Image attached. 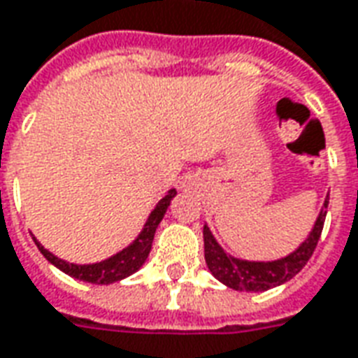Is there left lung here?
<instances>
[{
    "instance_id": "8db88e82",
    "label": "left lung",
    "mask_w": 358,
    "mask_h": 358,
    "mask_svg": "<svg viewBox=\"0 0 358 358\" xmlns=\"http://www.w3.org/2000/svg\"><path fill=\"white\" fill-rule=\"evenodd\" d=\"M328 199H330V195H326L322 209L313 224V230L308 232L305 240L301 241L299 248L276 261H245V259H238V257L226 253L224 249L220 248V243L215 240L209 226L205 224L203 226L205 263L209 266L210 274L217 278L218 282H222L236 292H266L270 287L285 284L295 274H299L313 255L316 243L320 240V234H322Z\"/></svg>"
}]
</instances>
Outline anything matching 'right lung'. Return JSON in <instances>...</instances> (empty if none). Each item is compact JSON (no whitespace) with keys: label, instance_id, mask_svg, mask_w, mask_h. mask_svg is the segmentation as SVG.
<instances>
[{"label":"right lung","instance_id":"right-lung-1","mask_svg":"<svg viewBox=\"0 0 358 358\" xmlns=\"http://www.w3.org/2000/svg\"><path fill=\"white\" fill-rule=\"evenodd\" d=\"M174 195H176V189L172 187L166 192L161 201L157 203L155 209L149 213L148 220H145V224L141 228V232L138 234V238L130 243V245H126L122 251H118L109 259H105V261H99V263H92V264H74L69 263V261H63V259H59L53 253H50L48 249L43 248L40 241L34 238V243L40 249V253H42L48 261H50L53 266H57L59 270H63L65 274L69 276L76 278V280H82V282H88V284H113V282H118V280H124L134 272H138V270L143 266L145 263V259H148L149 251H151V243H153V238H155V230L157 226L161 224V220H163L164 213L169 209V205L174 199Z\"/></svg>","mask_w":358,"mask_h":358}]
</instances>
